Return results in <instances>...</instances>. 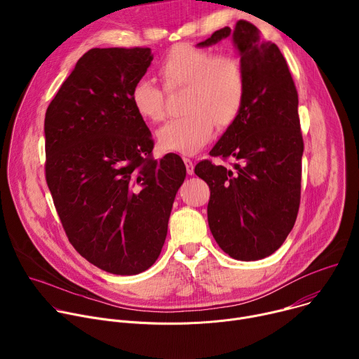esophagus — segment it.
<instances>
[{
    "instance_id": "esophagus-1",
    "label": "esophagus",
    "mask_w": 359,
    "mask_h": 359,
    "mask_svg": "<svg viewBox=\"0 0 359 359\" xmlns=\"http://www.w3.org/2000/svg\"><path fill=\"white\" fill-rule=\"evenodd\" d=\"M183 162H184V165H186V172H187V175H193V173H194L193 162H191L189 158H183Z\"/></svg>"
}]
</instances>
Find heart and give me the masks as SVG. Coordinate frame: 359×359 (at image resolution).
Wrapping results in <instances>:
<instances>
[{"instance_id": "heart-1", "label": "heart", "mask_w": 359, "mask_h": 359, "mask_svg": "<svg viewBox=\"0 0 359 359\" xmlns=\"http://www.w3.org/2000/svg\"><path fill=\"white\" fill-rule=\"evenodd\" d=\"M168 92L186 88L180 118L158 130L163 150L183 155L197 151L215 129L230 126L240 115L245 99V72L233 54H215L193 45H176L158 67ZM130 104L144 121L161 122L166 114V95L149 78H139L130 89Z\"/></svg>"}]
</instances>
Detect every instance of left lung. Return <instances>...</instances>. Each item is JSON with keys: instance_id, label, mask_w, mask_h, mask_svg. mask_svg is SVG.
Listing matches in <instances>:
<instances>
[{"instance_id": "obj_1", "label": "left lung", "mask_w": 359, "mask_h": 359, "mask_svg": "<svg viewBox=\"0 0 359 359\" xmlns=\"http://www.w3.org/2000/svg\"><path fill=\"white\" fill-rule=\"evenodd\" d=\"M240 50L245 99L237 119L210 150L233 168L201 161L194 173L210 187L208 220L220 248L241 262L262 260L281 247L297 220L304 140L298 93L276 43L240 20L198 43L229 35Z\"/></svg>"}]
</instances>
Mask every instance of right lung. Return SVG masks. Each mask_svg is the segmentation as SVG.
I'll return each mask as SVG.
<instances>
[{
	"mask_svg": "<svg viewBox=\"0 0 359 359\" xmlns=\"http://www.w3.org/2000/svg\"><path fill=\"white\" fill-rule=\"evenodd\" d=\"M150 48H92L45 114V179L65 234L93 266L118 276L155 263L186 177L177 155L159 162L130 104Z\"/></svg>",
	"mask_w": 359,
	"mask_h": 359,
	"instance_id": "obj_1",
	"label": "right lung"
}]
</instances>
